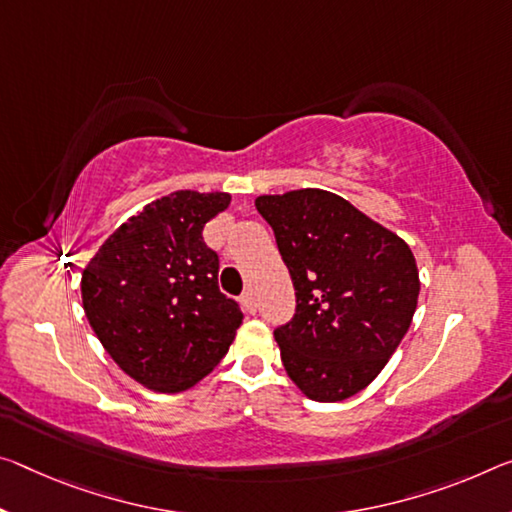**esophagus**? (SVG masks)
I'll use <instances>...</instances> for the list:
<instances>
[{
	"label": "esophagus",
	"instance_id": "esophagus-1",
	"mask_svg": "<svg viewBox=\"0 0 512 512\" xmlns=\"http://www.w3.org/2000/svg\"><path fill=\"white\" fill-rule=\"evenodd\" d=\"M241 305H243V310H246L248 314H255L257 312V300L253 296V291H246V294L241 296Z\"/></svg>",
	"mask_w": 512,
	"mask_h": 512
}]
</instances>
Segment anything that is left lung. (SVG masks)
Instances as JSON below:
<instances>
[{"label": "left lung", "instance_id": "8db88e82", "mask_svg": "<svg viewBox=\"0 0 512 512\" xmlns=\"http://www.w3.org/2000/svg\"><path fill=\"white\" fill-rule=\"evenodd\" d=\"M255 207L273 227L296 289L294 319L273 332L287 376L312 401L358 394L415 316V255L399 234L330 191L259 196Z\"/></svg>", "mask_w": 512, "mask_h": 512}]
</instances>
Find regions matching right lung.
Returning a JSON list of instances; mask_svg holds the SVG:
<instances>
[{"mask_svg":"<svg viewBox=\"0 0 512 512\" xmlns=\"http://www.w3.org/2000/svg\"><path fill=\"white\" fill-rule=\"evenodd\" d=\"M230 200L221 191L154 200L81 273V303L104 351L154 392H184L205 378L243 321L218 289V255L202 239Z\"/></svg>","mask_w":512,"mask_h":512,"instance_id":"add662e5","label":"right lung"}]
</instances>
